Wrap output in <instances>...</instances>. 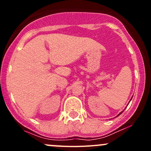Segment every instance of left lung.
<instances>
[{
	"label": "left lung",
	"instance_id": "1",
	"mask_svg": "<svg viewBox=\"0 0 151 151\" xmlns=\"http://www.w3.org/2000/svg\"><path fill=\"white\" fill-rule=\"evenodd\" d=\"M132 97H133V96H132ZM131 99H132V98H131ZM131 100H130V101H131ZM123 111H121V113H119V115H118V116H119V115H121V114L123 113Z\"/></svg>",
	"mask_w": 151,
	"mask_h": 151
}]
</instances>
